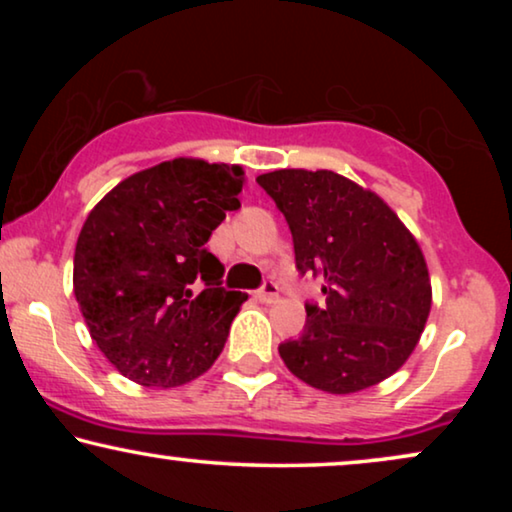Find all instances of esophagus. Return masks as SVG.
Returning a JSON list of instances; mask_svg holds the SVG:
<instances>
[{
  "label": "esophagus",
  "mask_w": 512,
  "mask_h": 512,
  "mask_svg": "<svg viewBox=\"0 0 512 512\" xmlns=\"http://www.w3.org/2000/svg\"><path fill=\"white\" fill-rule=\"evenodd\" d=\"M279 298V286L268 279V282H263L261 289H258V300H263V303H275Z\"/></svg>",
  "instance_id": "esophagus-1"
}]
</instances>
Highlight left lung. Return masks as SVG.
Segmentation results:
<instances>
[{
  "label": "left lung",
  "instance_id": "8db88e82",
  "mask_svg": "<svg viewBox=\"0 0 512 512\" xmlns=\"http://www.w3.org/2000/svg\"><path fill=\"white\" fill-rule=\"evenodd\" d=\"M258 186L293 237L300 275L324 279V303H305L296 340L279 345L298 380L354 394L408 361L431 312L424 254L380 195L331 170H275Z\"/></svg>",
  "mask_w": 512,
  "mask_h": 512
}]
</instances>
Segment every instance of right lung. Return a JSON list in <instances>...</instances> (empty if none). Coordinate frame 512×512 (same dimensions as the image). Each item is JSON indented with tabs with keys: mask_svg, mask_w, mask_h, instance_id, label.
Listing matches in <instances>:
<instances>
[{
	"mask_svg": "<svg viewBox=\"0 0 512 512\" xmlns=\"http://www.w3.org/2000/svg\"><path fill=\"white\" fill-rule=\"evenodd\" d=\"M240 165L174 158L104 195L74 251V296L118 373L179 387L212 368L247 293L223 289L207 240L240 207Z\"/></svg>",
	"mask_w": 512,
	"mask_h": 512,
	"instance_id": "add662e5",
	"label": "right lung"
}]
</instances>
